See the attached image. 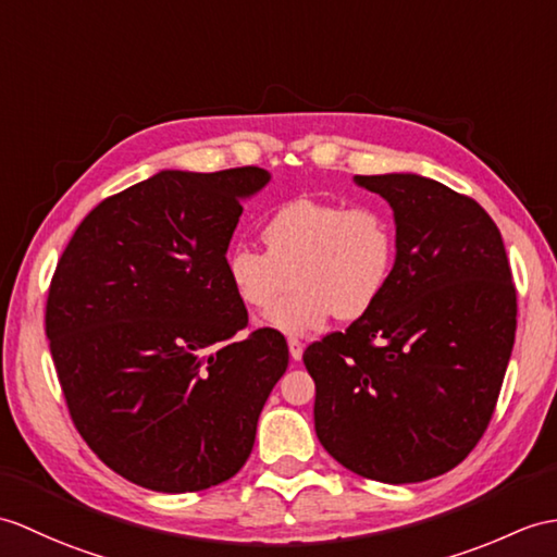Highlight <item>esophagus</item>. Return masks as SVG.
I'll return each instance as SVG.
<instances>
[{
  "mask_svg": "<svg viewBox=\"0 0 557 557\" xmlns=\"http://www.w3.org/2000/svg\"><path fill=\"white\" fill-rule=\"evenodd\" d=\"M289 354H292V358L294 360H301V356H304V344L299 342V339H294V337H289Z\"/></svg>",
  "mask_w": 557,
  "mask_h": 557,
  "instance_id": "esophagus-1",
  "label": "esophagus"
}]
</instances>
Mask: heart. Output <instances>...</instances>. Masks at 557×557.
<instances>
[{
    "instance_id": "1",
    "label": "heart",
    "mask_w": 557,
    "mask_h": 557,
    "mask_svg": "<svg viewBox=\"0 0 557 557\" xmlns=\"http://www.w3.org/2000/svg\"><path fill=\"white\" fill-rule=\"evenodd\" d=\"M265 249L235 244L225 273L239 301L268 308L292 284L263 322L292 337L320 330L330 315L360 318L389 284L396 261L392 215L374 203L296 197L268 215Z\"/></svg>"
}]
</instances>
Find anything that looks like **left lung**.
Instances as JSON below:
<instances>
[{"label":"left lung","instance_id":"1","mask_svg":"<svg viewBox=\"0 0 557 557\" xmlns=\"http://www.w3.org/2000/svg\"><path fill=\"white\" fill-rule=\"evenodd\" d=\"M354 183L394 211L396 261L368 313L306 348L315 434L360 476L424 482L468 458L494 416L517 327L508 256L482 206L432 177Z\"/></svg>","mask_w":557,"mask_h":557}]
</instances>
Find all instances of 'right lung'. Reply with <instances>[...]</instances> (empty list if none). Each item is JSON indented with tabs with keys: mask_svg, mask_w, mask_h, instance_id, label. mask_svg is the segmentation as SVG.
Returning <instances> with one entry per match:
<instances>
[{
	"mask_svg": "<svg viewBox=\"0 0 557 557\" xmlns=\"http://www.w3.org/2000/svg\"><path fill=\"white\" fill-rule=\"evenodd\" d=\"M270 175L159 171L89 213L47 299V339L71 418L127 482L201 491L247 462L287 370L277 330L247 327L225 273L242 203Z\"/></svg>",
	"mask_w": 557,
	"mask_h": 557,
	"instance_id": "add662e5",
	"label": "right lung"
}]
</instances>
